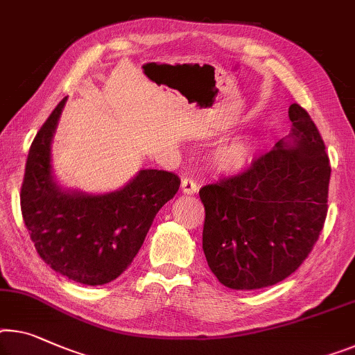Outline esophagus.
<instances>
[{
  "instance_id": "34e87169",
  "label": "esophagus",
  "mask_w": 355,
  "mask_h": 355,
  "mask_svg": "<svg viewBox=\"0 0 355 355\" xmlns=\"http://www.w3.org/2000/svg\"><path fill=\"white\" fill-rule=\"evenodd\" d=\"M180 187H182V191L184 194H196V193H198V184H196L194 180L188 178V177L182 180V184H180Z\"/></svg>"
}]
</instances>
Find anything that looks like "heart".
I'll return each instance as SVG.
<instances>
[{"mask_svg": "<svg viewBox=\"0 0 355 355\" xmlns=\"http://www.w3.org/2000/svg\"><path fill=\"white\" fill-rule=\"evenodd\" d=\"M253 161V146L247 139H232L220 144L214 151V164L221 173L236 175L247 171Z\"/></svg>", "mask_w": 355, "mask_h": 355, "instance_id": "heart-1", "label": "heart"}]
</instances>
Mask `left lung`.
I'll return each mask as SVG.
<instances>
[{"instance_id": "8db88e82", "label": "left lung", "mask_w": 355, "mask_h": 355, "mask_svg": "<svg viewBox=\"0 0 355 355\" xmlns=\"http://www.w3.org/2000/svg\"><path fill=\"white\" fill-rule=\"evenodd\" d=\"M292 130L241 175L199 191L205 207L202 248L225 287L255 290L288 277L324 228L330 164L324 140L300 105Z\"/></svg>"}]
</instances>
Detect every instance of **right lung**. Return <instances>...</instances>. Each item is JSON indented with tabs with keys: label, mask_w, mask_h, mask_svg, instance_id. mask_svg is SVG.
Masks as SVG:
<instances>
[{
	"label": "right lung",
	"mask_w": 355,
	"mask_h": 355,
	"mask_svg": "<svg viewBox=\"0 0 355 355\" xmlns=\"http://www.w3.org/2000/svg\"><path fill=\"white\" fill-rule=\"evenodd\" d=\"M67 98L30 146L20 207L44 263L75 282L103 285L129 268L156 214L177 194L180 178L172 172L140 168L124 187L110 193L63 188L52 168L51 145Z\"/></svg>",
	"instance_id": "right-lung-1"
}]
</instances>
